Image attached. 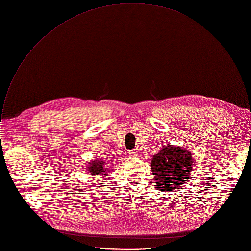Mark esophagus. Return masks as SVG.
I'll list each match as a JSON object with an SVG mask.
<instances>
[{"instance_id": "34e87169", "label": "esophagus", "mask_w": 251, "mask_h": 251, "mask_svg": "<svg viewBox=\"0 0 251 251\" xmlns=\"http://www.w3.org/2000/svg\"><path fill=\"white\" fill-rule=\"evenodd\" d=\"M127 155H128L130 158H137V157H139V153H138L137 151H135V150L128 151Z\"/></svg>"}]
</instances>
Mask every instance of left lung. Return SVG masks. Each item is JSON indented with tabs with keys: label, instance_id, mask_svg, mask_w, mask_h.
<instances>
[{
	"label": "left lung",
	"instance_id": "8db88e82",
	"mask_svg": "<svg viewBox=\"0 0 251 251\" xmlns=\"http://www.w3.org/2000/svg\"><path fill=\"white\" fill-rule=\"evenodd\" d=\"M194 156L188 149L167 144L153 156L151 171L159 191L168 193L184 185L193 170Z\"/></svg>",
	"mask_w": 251,
	"mask_h": 251
}]
</instances>
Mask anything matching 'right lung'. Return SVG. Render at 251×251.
I'll return each instance as SVG.
<instances>
[{"instance_id": "right-lung-1", "label": "right lung", "mask_w": 251, "mask_h": 251, "mask_svg": "<svg viewBox=\"0 0 251 251\" xmlns=\"http://www.w3.org/2000/svg\"><path fill=\"white\" fill-rule=\"evenodd\" d=\"M105 160L102 159H94L90 162H88L87 165V173H89L91 176H93L97 180L103 181L104 178L108 176L109 169L105 166Z\"/></svg>"}]
</instances>
